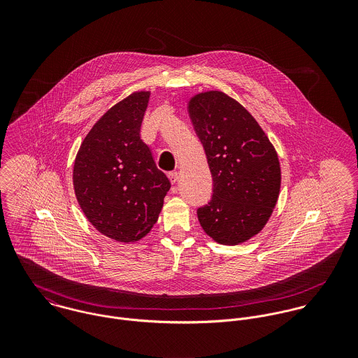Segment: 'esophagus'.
Wrapping results in <instances>:
<instances>
[{"label": "esophagus", "instance_id": "1", "mask_svg": "<svg viewBox=\"0 0 358 358\" xmlns=\"http://www.w3.org/2000/svg\"><path fill=\"white\" fill-rule=\"evenodd\" d=\"M168 179H169V182H171L172 185H175V183L178 182V179H179V173H178V172H169V173H168Z\"/></svg>", "mask_w": 358, "mask_h": 358}]
</instances>
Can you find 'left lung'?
<instances>
[{"label": "left lung", "mask_w": 358, "mask_h": 358, "mask_svg": "<svg viewBox=\"0 0 358 358\" xmlns=\"http://www.w3.org/2000/svg\"><path fill=\"white\" fill-rule=\"evenodd\" d=\"M189 115L204 146L213 196L197 215L206 236L238 245L262 231L277 204L281 165L255 117L223 91L190 98Z\"/></svg>", "instance_id": "obj_1"}]
</instances>
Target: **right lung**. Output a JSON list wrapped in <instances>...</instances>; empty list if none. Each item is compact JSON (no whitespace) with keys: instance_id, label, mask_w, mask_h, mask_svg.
<instances>
[{"instance_id":"right-lung-1","label":"right lung","mask_w":358,"mask_h":358,"mask_svg":"<svg viewBox=\"0 0 358 358\" xmlns=\"http://www.w3.org/2000/svg\"><path fill=\"white\" fill-rule=\"evenodd\" d=\"M150 91H135L110 107L84 138L73 168L80 208L103 236L136 243L153 229L171 189L141 139Z\"/></svg>"}]
</instances>
